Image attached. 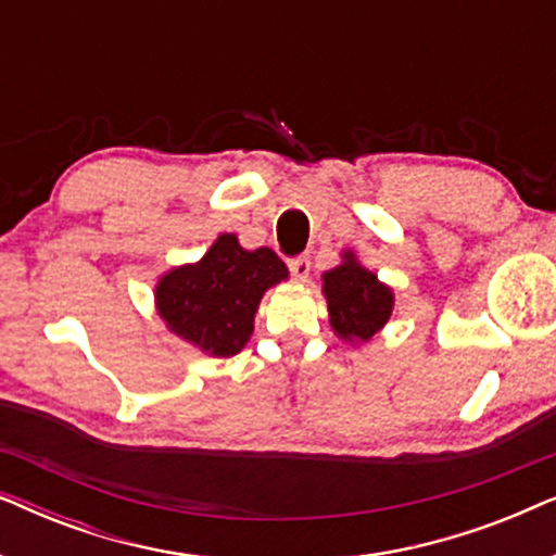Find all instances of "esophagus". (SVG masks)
Returning <instances> with one entry per match:
<instances>
[{
  "label": "esophagus",
  "mask_w": 556,
  "mask_h": 556,
  "mask_svg": "<svg viewBox=\"0 0 556 556\" xmlns=\"http://www.w3.org/2000/svg\"><path fill=\"white\" fill-rule=\"evenodd\" d=\"M288 270H291V276L295 280H306L308 273H311V257L308 255L291 257V261H288Z\"/></svg>",
  "instance_id": "esophagus-1"
}]
</instances>
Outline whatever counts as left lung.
<instances>
[{"label":"left lung","instance_id":"1","mask_svg":"<svg viewBox=\"0 0 556 556\" xmlns=\"http://www.w3.org/2000/svg\"><path fill=\"white\" fill-rule=\"evenodd\" d=\"M324 295L333 331L346 341H369L392 316V291L379 283L375 273L362 268L352 253L324 273Z\"/></svg>","mask_w":556,"mask_h":556}]
</instances>
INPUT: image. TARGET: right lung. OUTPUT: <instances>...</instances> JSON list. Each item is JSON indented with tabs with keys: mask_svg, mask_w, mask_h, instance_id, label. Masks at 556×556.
<instances>
[{
	"mask_svg": "<svg viewBox=\"0 0 556 556\" xmlns=\"http://www.w3.org/2000/svg\"><path fill=\"white\" fill-rule=\"evenodd\" d=\"M288 278L270 248L245 250L219 235L207 255L159 280L156 308L166 326L212 356H232L248 344L263 293Z\"/></svg>",
	"mask_w": 556,
	"mask_h": 556,
	"instance_id": "add662e5",
	"label": "right lung"
}]
</instances>
